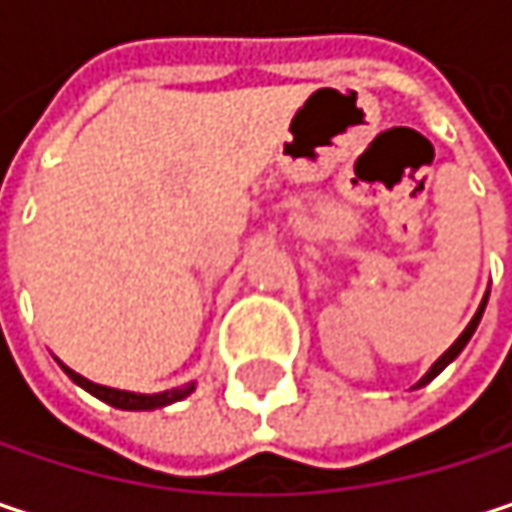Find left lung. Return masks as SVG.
I'll return each mask as SVG.
<instances>
[{"label":"left lung","mask_w":512,"mask_h":512,"mask_svg":"<svg viewBox=\"0 0 512 512\" xmlns=\"http://www.w3.org/2000/svg\"><path fill=\"white\" fill-rule=\"evenodd\" d=\"M486 299H489V293H483V302H480V308L474 311V317H471V323H468V326L462 329L460 338H457V341H454V344H451V347H448V350H445L442 356H439V358H436V361H433V367H430V370H427V373H424V376H421V379L415 382V388H424L427 382H433V379H436V376H439V373H442V370H445V367H448V364H451V361H454V358L460 356L462 350H465V344L471 341V335H474V329H477V323H480V317H483V308H486Z\"/></svg>","instance_id":"1"}]
</instances>
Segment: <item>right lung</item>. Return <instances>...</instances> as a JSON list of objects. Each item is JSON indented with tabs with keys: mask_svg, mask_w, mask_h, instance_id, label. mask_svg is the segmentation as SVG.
Wrapping results in <instances>:
<instances>
[{
	"mask_svg": "<svg viewBox=\"0 0 512 512\" xmlns=\"http://www.w3.org/2000/svg\"><path fill=\"white\" fill-rule=\"evenodd\" d=\"M61 364V361H58ZM61 370L79 385L85 388L88 394H94L97 400L115 406V409H127V412H151V409H162V406H171L183 397H189L195 391V382L183 385V388H171V391H159V394H136V391H121V388H109V385H97L85 376H79L76 370H70L67 364H61Z\"/></svg>",
	"mask_w": 512,
	"mask_h": 512,
	"instance_id": "add662e5",
	"label": "right lung"
}]
</instances>
